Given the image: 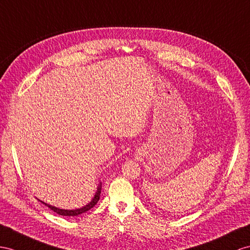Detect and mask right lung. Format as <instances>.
I'll return each mask as SVG.
<instances>
[{"mask_svg":"<svg viewBox=\"0 0 250 250\" xmlns=\"http://www.w3.org/2000/svg\"><path fill=\"white\" fill-rule=\"evenodd\" d=\"M101 188H102V185H101V183H100L99 186H98V189H97V192H96V194H95L93 200L91 201V203H88L87 205H85L84 207H82V208H80V209L64 210V209H60V208H56V207H54V206H50V205H47V204L43 203V202H42V203L45 204L46 206H47L50 210H53L54 212L58 213L59 215H64V216H78L79 214L84 213V212H86V211H88L89 209H92V208L95 206V205L98 203L99 197H100V193H101Z\"/></svg>","mask_w":250,"mask_h":250,"instance_id":"obj_1","label":"right lung"}]
</instances>
